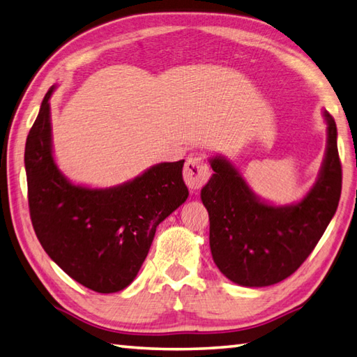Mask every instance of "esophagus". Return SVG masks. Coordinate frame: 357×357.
Masks as SVG:
<instances>
[{
	"label": "esophagus",
	"instance_id": "obj_1",
	"mask_svg": "<svg viewBox=\"0 0 357 357\" xmlns=\"http://www.w3.org/2000/svg\"><path fill=\"white\" fill-rule=\"evenodd\" d=\"M210 178V169L202 158L193 156L188 159L184 167V181L188 188L199 190Z\"/></svg>",
	"mask_w": 357,
	"mask_h": 357
}]
</instances>
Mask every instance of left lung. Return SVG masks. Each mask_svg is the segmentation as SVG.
Returning <instances> with one entry per match:
<instances>
[{
    "label": "left lung",
    "mask_w": 357,
    "mask_h": 357,
    "mask_svg": "<svg viewBox=\"0 0 357 357\" xmlns=\"http://www.w3.org/2000/svg\"><path fill=\"white\" fill-rule=\"evenodd\" d=\"M327 150L317 181L291 206L261 201L229 159H210L213 176L201 199L210 218V250L225 278L242 287H268L298 270L335 216L342 190L337 128L324 110Z\"/></svg>",
    "instance_id": "obj_1"
}]
</instances>
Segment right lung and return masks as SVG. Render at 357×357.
<instances>
[{"instance_id":"obj_1","label":"right lung","mask_w":357,"mask_h":357,"mask_svg":"<svg viewBox=\"0 0 357 357\" xmlns=\"http://www.w3.org/2000/svg\"><path fill=\"white\" fill-rule=\"evenodd\" d=\"M53 90L45 93L26 141L33 230L50 259L72 279L98 293H116L138 275L156 227L188 198L184 159L156 164L115 187L72 184L53 159Z\"/></svg>"}]
</instances>
